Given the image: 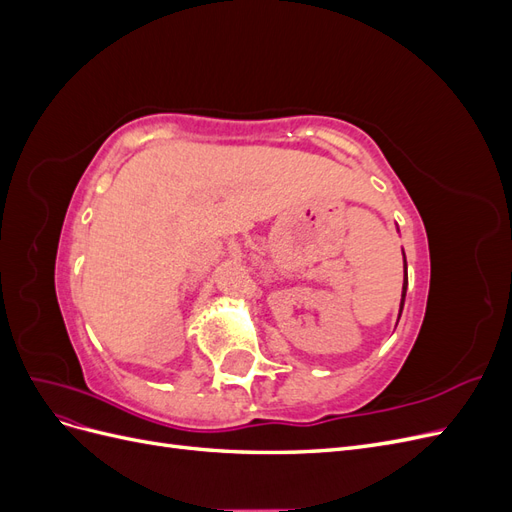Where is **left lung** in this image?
Returning <instances> with one entry per match:
<instances>
[{"label":"left lung","instance_id":"8db88e82","mask_svg":"<svg viewBox=\"0 0 512 512\" xmlns=\"http://www.w3.org/2000/svg\"><path fill=\"white\" fill-rule=\"evenodd\" d=\"M404 252V250H401ZM404 271H406V280L404 286H401V303H399V316L404 312V303H406V290H408V265H406V254H404Z\"/></svg>","mask_w":512,"mask_h":512}]
</instances>
